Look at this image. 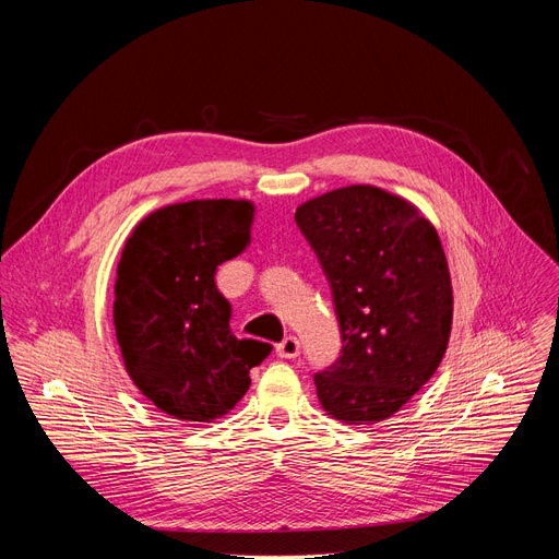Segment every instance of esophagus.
Listing matches in <instances>:
<instances>
[{
    "label": "esophagus",
    "mask_w": 559,
    "mask_h": 559,
    "mask_svg": "<svg viewBox=\"0 0 559 559\" xmlns=\"http://www.w3.org/2000/svg\"><path fill=\"white\" fill-rule=\"evenodd\" d=\"M276 354L278 358H285V360L297 358L301 354V342L295 335H289L281 344H276Z\"/></svg>",
    "instance_id": "esophagus-1"
}]
</instances>
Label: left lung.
Here are the masks:
<instances>
[{
    "label": "left lung",
    "mask_w": 559,
    "mask_h": 559,
    "mask_svg": "<svg viewBox=\"0 0 559 559\" xmlns=\"http://www.w3.org/2000/svg\"><path fill=\"white\" fill-rule=\"evenodd\" d=\"M295 222L331 285L342 348L314 373L321 407L376 424L413 399L442 362L453 321L447 255L413 203L373 186L306 201Z\"/></svg>",
    "instance_id": "8db88e82"
}]
</instances>
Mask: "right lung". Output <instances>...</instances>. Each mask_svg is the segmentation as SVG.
Here are the masks:
<instances>
[{
    "label": "right lung",
    "instance_id": "right-lung-1",
    "mask_svg": "<svg viewBox=\"0 0 559 559\" xmlns=\"http://www.w3.org/2000/svg\"><path fill=\"white\" fill-rule=\"evenodd\" d=\"M253 205L235 199L174 203L144 217L115 281V333L138 390L183 421H213L251 385L272 344L238 340L217 289L222 262L251 240Z\"/></svg>",
    "mask_w": 559,
    "mask_h": 559
}]
</instances>
